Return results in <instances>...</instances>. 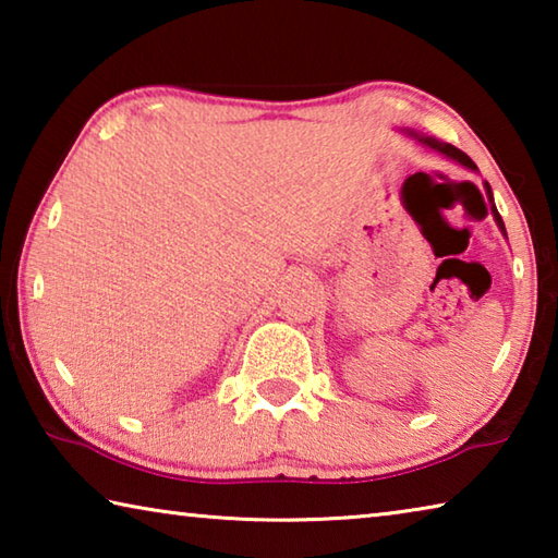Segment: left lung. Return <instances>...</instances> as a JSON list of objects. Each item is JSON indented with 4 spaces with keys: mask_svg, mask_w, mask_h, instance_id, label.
Returning a JSON list of instances; mask_svg holds the SVG:
<instances>
[{
    "mask_svg": "<svg viewBox=\"0 0 558 558\" xmlns=\"http://www.w3.org/2000/svg\"><path fill=\"white\" fill-rule=\"evenodd\" d=\"M421 143H426L428 147H433V149H438V153H442L446 157H450V159H456V162H460V165H465V167H470V169H477L475 167V162H472V159L462 153V149H458V147H452V145H446V143H438V140H433V137H418ZM485 189H487V199H489V206H493V214H495V219H497V223H499V229L505 231V223H502V216L497 214V209H495V204H493V189H489V184H485Z\"/></svg>",
    "mask_w": 558,
    "mask_h": 558,
    "instance_id": "obj_1",
    "label": "left lung"
}]
</instances>
